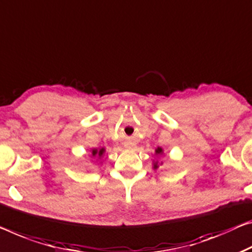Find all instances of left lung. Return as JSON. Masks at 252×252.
<instances>
[{
	"mask_svg": "<svg viewBox=\"0 0 252 252\" xmlns=\"http://www.w3.org/2000/svg\"><path fill=\"white\" fill-rule=\"evenodd\" d=\"M155 153H156V155H162V154H163V149L162 148H160V147H158V148H157L156 150H155ZM157 167H158V165H157V162H155V163H154V168H157Z\"/></svg>",
	"mask_w": 252,
	"mask_h": 252,
	"instance_id": "1",
	"label": "left lung"
}]
</instances>
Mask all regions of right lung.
I'll list each match as a JSON object with an SVG mask.
<instances>
[{
    "instance_id": "obj_1",
    "label": "right lung",
    "mask_w": 252,
    "mask_h": 252,
    "mask_svg": "<svg viewBox=\"0 0 252 252\" xmlns=\"http://www.w3.org/2000/svg\"><path fill=\"white\" fill-rule=\"evenodd\" d=\"M104 152H105V149L104 148H102V149H93V156H99V157H102L103 156V154H104Z\"/></svg>"
}]
</instances>
